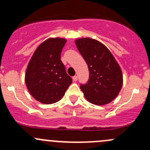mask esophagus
<instances>
[{
	"instance_id": "1",
	"label": "esophagus",
	"mask_w": 150,
	"mask_h": 150,
	"mask_svg": "<svg viewBox=\"0 0 150 150\" xmlns=\"http://www.w3.org/2000/svg\"><path fill=\"white\" fill-rule=\"evenodd\" d=\"M72 80H73L75 82H76V81H78V77H77L76 75H75V76H73V78H72Z\"/></svg>"
}]
</instances>
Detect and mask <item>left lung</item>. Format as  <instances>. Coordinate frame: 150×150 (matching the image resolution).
<instances>
[{
  "label": "left lung",
  "mask_w": 150,
  "mask_h": 150,
  "mask_svg": "<svg viewBox=\"0 0 150 150\" xmlns=\"http://www.w3.org/2000/svg\"><path fill=\"white\" fill-rule=\"evenodd\" d=\"M75 44L89 69L88 81L80 86L85 98L96 105L110 103L117 97L122 86L120 65L110 50L95 39H77Z\"/></svg>",
  "instance_id": "left-lung-1"
}]
</instances>
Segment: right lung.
I'll list each match as a JSON object with an SVG mask.
<instances>
[{"instance_id":"right-lung-1","label":"right lung","mask_w":150,"mask_h":150,"mask_svg":"<svg viewBox=\"0 0 150 150\" xmlns=\"http://www.w3.org/2000/svg\"><path fill=\"white\" fill-rule=\"evenodd\" d=\"M65 38H51L35 51L25 72V83L34 99L43 104H54L64 96L72 83L60 59Z\"/></svg>"}]
</instances>
